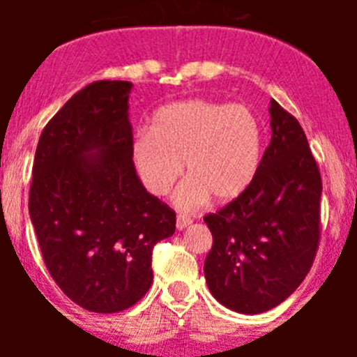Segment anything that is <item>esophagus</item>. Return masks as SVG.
I'll use <instances>...</instances> for the list:
<instances>
[{
    "label": "esophagus",
    "instance_id": "esophagus-1",
    "mask_svg": "<svg viewBox=\"0 0 357 357\" xmlns=\"http://www.w3.org/2000/svg\"><path fill=\"white\" fill-rule=\"evenodd\" d=\"M191 222H193V220H191V218H189V216H184V214H178V216H176V229L184 230L185 227L191 225Z\"/></svg>",
    "mask_w": 357,
    "mask_h": 357
}]
</instances>
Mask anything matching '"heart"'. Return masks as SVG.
<instances>
[{"mask_svg":"<svg viewBox=\"0 0 357 357\" xmlns=\"http://www.w3.org/2000/svg\"><path fill=\"white\" fill-rule=\"evenodd\" d=\"M263 123L250 107L195 98L162 107L150 130L132 141L130 155L144 188L162 197L182 175L175 195L181 209H195L214 197L232 202L252 185L263 157Z\"/></svg>","mask_w":357,"mask_h":357,"instance_id":"heart-1","label":"heart"}]
</instances>
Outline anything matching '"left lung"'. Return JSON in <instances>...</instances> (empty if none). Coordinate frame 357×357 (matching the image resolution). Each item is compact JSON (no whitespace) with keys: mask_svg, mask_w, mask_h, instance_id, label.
Returning a JSON list of instances; mask_svg holds the SVG:
<instances>
[{"mask_svg":"<svg viewBox=\"0 0 357 357\" xmlns=\"http://www.w3.org/2000/svg\"><path fill=\"white\" fill-rule=\"evenodd\" d=\"M272 141L250 188L204 216L213 234L207 286L243 314L286 301L313 266L320 243L321 176L301 123L270 102Z\"/></svg>","mask_w":357,"mask_h":357,"instance_id":"obj_1","label":"left lung"}]
</instances>
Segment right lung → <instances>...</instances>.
<instances>
[{
  "instance_id": "obj_1",
  "label": "right lung",
  "mask_w": 357,
  "mask_h": 357,
  "mask_svg": "<svg viewBox=\"0 0 357 357\" xmlns=\"http://www.w3.org/2000/svg\"><path fill=\"white\" fill-rule=\"evenodd\" d=\"M130 82L98 80L44 127L30 211L59 288L93 313H119L153 282L151 250L175 232V211L150 195L132 162Z\"/></svg>"
}]
</instances>
